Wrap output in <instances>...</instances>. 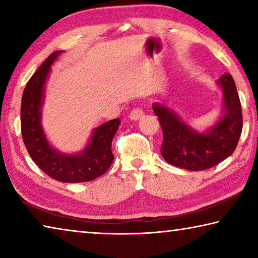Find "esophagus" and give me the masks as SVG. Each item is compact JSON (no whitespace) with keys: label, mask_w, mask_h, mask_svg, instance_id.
I'll return each mask as SVG.
<instances>
[{"label":"esophagus","mask_w":258,"mask_h":258,"mask_svg":"<svg viewBox=\"0 0 258 258\" xmlns=\"http://www.w3.org/2000/svg\"><path fill=\"white\" fill-rule=\"evenodd\" d=\"M143 116V110L141 108H134L132 111L130 112V118L133 120H138Z\"/></svg>","instance_id":"34e87169"}]
</instances>
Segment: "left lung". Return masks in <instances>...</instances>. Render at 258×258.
Wrapping results in <instances>:
<instances>
[{"label": "left lung", "instance_id": "8db88e82", "mask_svg": "<svg viewBox=\"0 0 258 258\" xmlns=\"http://www.w3.org/2000/svg\"><path fill=\"white\" fill-rule=\"evenodd\" d=\"M224 97L225 115L206 134H198L161 104L152 106L163 130L161 156L168 164L187 171H204L228 158L237 148L242 131L241 103L230 74L218 80Z\"/></svg>", "mask_w": 258, "mask_h": 258}]
</instances>
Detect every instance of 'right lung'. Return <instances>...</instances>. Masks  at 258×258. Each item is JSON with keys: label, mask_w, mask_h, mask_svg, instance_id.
Returning a JSON list of instances; mask_svg holds the SVG:
<instances>
[{"label": "right lung", "mask_w": 258, "mask_h": 258, "mask_svg": "<svg viewBox=\"0 0 258 258\" xmlns=\"http://www.w3.org/2000/svg\"><path fill=\"white\" fill-rule=\"evenodd\" d=\"M59 54L60 51H55L47 56L26 84L21 99V134L34 163L50 177L64 183L89 182L101 176L111 166V142L120 119L109 120L95 128L89 146L81 155L66 156L52 149L41 126V106L47 74Z\"/></svg>", "instance_id": "1"}]
</instances>
